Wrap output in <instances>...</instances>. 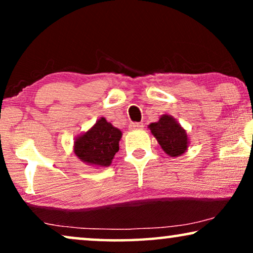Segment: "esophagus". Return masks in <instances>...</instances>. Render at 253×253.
I'll use <instances>...</instances> for the list:
<instances>
[{
    "instance_id": "1",
    "label": "esophagus",
    "mask_w": 253,
    "mask_h": 253,
    "mask_svg": "<svg viewBox=\"0 0 253 253\" xmlns=\"http://www.w3.org/2000/svg\"><path fill=\"white\" fill-rule=\"evenodd\" d=\"M143 127H144L143 123H130V126H129V129L132 131L140 130V129H143Z\"/></svg>"
}]
</instances>
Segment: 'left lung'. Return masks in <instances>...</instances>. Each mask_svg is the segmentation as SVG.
I'll return each instance as SVG.
<instances>
[{"instance_id":"obj_1","label":"left lung","mask_w":253,"mask_h":253,"mask_svg":"<svg viewBox=\"0 0 253 253\" xmlns=\"http://www.w3.org/2000/svg\"><path fill=\"white\" fill-rule=\"evenodd\" d=\"M148 129L170 158L181 157L188 150L190 141L186 130L171 115L164 114L157 122L151 123Z\"/></svg>"}]
</instances>
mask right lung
Listing matches in <instances>:
<instances>
[{
	"instance_id": "add662e5",
	"label": "right lung",
	"mask_w": 253,
	"mask_h": 253,
	"mask_svg": "<svg viewBox=\"0 0 253 253\" xmlns=\"http://www.w3.org/2000/svg\"><path fill=\"white\" fill-rule=\"evenodd\" d=\"M122 131L105 117L75 138L74 153L85 165L94 168L109 167L114 155L120 150Z\"/></svg>"
}]
</instances>
